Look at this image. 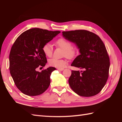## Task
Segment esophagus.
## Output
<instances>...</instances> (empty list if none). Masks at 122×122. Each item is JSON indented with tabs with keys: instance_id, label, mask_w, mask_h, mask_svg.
Returning a JSON list of instances; mask_svg holds the SVG:
<instances>
[{
	"instance_id": "esophagus-1",
	"label": "esophagus",
	"mask_w": 122,
	"mask_h": 122,
	"mask_svg": "<svg viewBox=\"0 0 122 122\" xmlns=\"http://www.w3.org/2000/svg\"><path fill=\"white\" fill-rule=\"evenodd\" d=\"M57 69L58 70V71H63L64 70V69L62 68V69H60V68H57Z\"/></svg>"
}]
</instances>
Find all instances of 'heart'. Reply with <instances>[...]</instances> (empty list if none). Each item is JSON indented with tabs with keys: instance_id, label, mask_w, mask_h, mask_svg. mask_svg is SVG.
Masks as SVG:
<instances>
[{
	"instance_id": "obj_1",
	"label": "heart",
	"mask_w": 122,
	"mask_h": 122,
	"mask_svg": "<svg viewBox=\"0 0 122 122\" xmlns=\"http://www.w3.org/2000/svg\"><path fill=\"white\" fill-rule=\"evenodd\" d=\"M56 45L64 50V56H66L68 58H73L78 53V50L76 48L72 47V43L64 38H60L57 40L56 42ZM42 50L46 56H51L53 52L52 44L50 43L45 44L43 46ZM49 64L52 67L62 69L67 65V61L65 60H58V59L52 58L49 60Z\"/></svg>"
}]
</instances>
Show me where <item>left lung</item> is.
I'll return each mask as SVG.
<instances>
[{"instance_id":"obj_1","label":"left lung","mask_w":122,"mask_h":122,"mask_svg":"<svg viewBox=\"0 0 122 122\" xmlns=\"http://www.w3.org/2000/svg\"><path fill=\"white\" fill-rule=\"evenodd\" d=\"M66 40L74 43L80 55L72 66L84 71H72L69 83L75 93L82 97H92L101 92L108 78L109 57L104 43L99 36L86 30L62 31Z\"/></svg>"}]
</instances>
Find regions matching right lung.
<instances>
[{
  "instance_id": "obj_1",
  "label": "right lung",
  "mask_w": 122,
  "mask_h": 122,
  "mask_svg": "<svg viewBox=\"0 0 122 122\" xmlns=\"http://www.w3.org/2000/svg\"><path fill=\"white\" fill-rule=\"evenodd\" d=\"M61 32L38 28H31L21 34L14 42L10 56V75L17 87L29 96L42 94L50 84V75L55 68L50 67L36 71L47 63L42 48Z\"/></svg>"
}]
</instances>
